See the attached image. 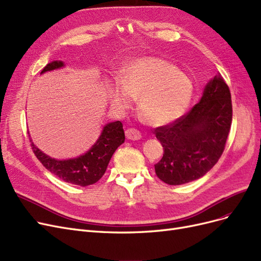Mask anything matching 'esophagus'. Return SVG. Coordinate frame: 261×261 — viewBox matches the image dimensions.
I'll use <instances>...</instances> for the list:
<instances>
[{
    "mask_svg": "<svg viewBox=\"0 0 261 261\" xmlns=\"http://www.w3.org/2000/svg\"><path fill=\"white\" fill-rule=\"evenodd\" d=\"M125 137H127L128 140H131V141H138L142 138L141 132L134 128H129L125 130Z\"/></svg>",
    "mask_w": 261,
    "mask_h": 261,
    "instance_id": "esophagus-1",
    "label": "esophagus"
}]
</instances>
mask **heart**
Masks as SVG:
<instances>
[{"label": "heart", "instance_id": "obj_1", "mask_svg": "<svg viewBox=\"0 0 261 261\" xmlns=\"http://www.w3.org/2000/svg\"><path fill=\"white\" fill-rule=\"evenodd\" d=\"M119 82L111 91V100L127 109L139 97L141 118L153 127H163L181 117L193 96L192 80L162 58L142 56L124 65Z\"/></svg>", "mask_w": 261, "mask_h": 261}]
</instances>
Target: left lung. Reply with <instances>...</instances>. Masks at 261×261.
<instances>
[{"label": "left lung", "instance_id": "obj_1", "mask_svg": "<svg viewBox=\"0 0 261 261\" xmlns=\"http://www.w3.org/2000/svg\"><path fill=\"white\" fill-rule=\"evenodd\" d=\"M231 122V93L218 73L188 114L155 129L164 147V156L155 165L158 178L169 186H180L205 175L223 153Z\"/></svg>", "mask_w": 261, "mask_h": 261}]
</instances>
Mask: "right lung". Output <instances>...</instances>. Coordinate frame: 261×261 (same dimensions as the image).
Instances as JSON below:
<instances>
[{"instance_id": "obj_1", "label": "right lung", "mask_w": 261, "mask_h": 261, "mask_svg": "<svg viewBox=\"0 0 261 261\" xmlns=\"http://www.w3.org/2000/svg\"><path fill=\"white\" fill-rule=\"evenodd\" d=\"M63 66L62 61L52 62L44 67L41 73L58 69ZM30 142L33 153L48 171L65 182L88 187L102 178L115 150L124 142V132L120 121L109 122L103 128L95 144L86 154L66 161H58L45 155L33 144L31 139Z\"/></svg>"}]
</instances>
